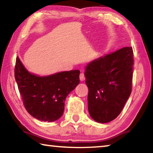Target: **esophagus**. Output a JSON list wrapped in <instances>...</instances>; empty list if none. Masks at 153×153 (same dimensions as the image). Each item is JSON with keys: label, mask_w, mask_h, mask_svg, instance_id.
<instances>
[{"label": "esophagus", "mask_w": 153, "mask_h": 153, "mask_svg": "<svg viewBox=\"0 0 153 153\" xmlns=\"http://www.w3.org/2000/svg\"><path fill=\"white\" fill-rule=\"evenodd\" d=\"M85 79H86V77H85V75L84 73H81L79 75V79L80 81H84Z\"/></svg>", "instance_id": "esophagus-1"}]
</instances>
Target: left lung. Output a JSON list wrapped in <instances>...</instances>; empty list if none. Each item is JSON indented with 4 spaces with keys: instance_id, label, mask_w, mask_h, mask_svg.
I'll return each mask as SVG.
<instances>
[{
    "instance_id": "8db88e82",
    "label": "left lung",
    "mask_w": 153,
    "mask_h": 153,
    "mask_svg": "<svg viewBox=\"0 0 153 153\" xmlns=\"http://www.w3.org/2000/svg\"><path fill=\"white\" fill-rule=\"evenodd\" d=\"M133 66L131 47L100 56L86 66L88 108L93 120L108 123L121 113L132 88Z\"/></svg>"
}]
</instances>
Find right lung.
I'll return each instance as SVG.
<instances>
[{"mask_svg": "<svg viewBox=\"0 0 153 153\" xmlns=\"http://www.w3.org/2000/svg\"><path fill=\"white\" fill-rule=\"evenodd\" d=\"M79 70L40 77L28 72L17 57L15 78L25 109L38 120L54 121L63 115L67 96L79 83Z\"/></svg>", "mask_w": 153, "mask_h": 153, "instance_id": "obj_1", "label": "right lung"}]
</instances>
